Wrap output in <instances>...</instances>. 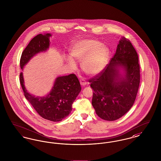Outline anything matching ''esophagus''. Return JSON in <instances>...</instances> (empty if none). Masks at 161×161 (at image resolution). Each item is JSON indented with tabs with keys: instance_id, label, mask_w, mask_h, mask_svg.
<instances>
[{
	"instance_id": "esophagus-1",
	"label": "esophagus",
	"mask_w": 161,
	"mask_h": 161,
	"mask_svg": "<svg viewBox=\"0 0 161 161\" xmlns=\"http://www.w3.org/2000/svg\"><path fill=\"white\" fill-rule=\"evenodd\" d=\"M80 84L81 86H85L86 85V82L84 79H80Z\"/></svg>"
}]
</instances>
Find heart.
I'll list each match as a JSON object with an SVG mask.
<instances>
[{
    "mask_svg": "<svg viewBox=\"0 0 161 161\" xmlns=\"http://www.w3.org/2000/svg\"><path fill=\"white\" fill-rule=\"evenodd\" d=\"M71 54L81 63L82 69L88 75L99 73L107 64L109 51L106 46L93 40L79 41L73 46ZM71 57L67 58V62L73 68L76 67L75 61Z\"/></svg>",
    "mask_w": 161,
    "mask_h": 161,
    "instance_id": "heart-1",
    "label": "heart"
}]
</instances>
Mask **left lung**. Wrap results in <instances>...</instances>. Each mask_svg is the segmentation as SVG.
Instances as JSON below:
<instances>
[{"label": "left lung", "mask_w": 161, "mask_h": 161, "mask_svg": "<svg viewBox=\"0 0 161 161\" xmlns=\"http://www.w3.org/2000/svg\"><path fill=\"white\" fill-rule=\"evenodd\" d=\"M123 70L124 73L120 72ZM138 55L128 39L122 37L110 63L89 80L93 90L92 106L98 117L114 121L132 107L140 84Z\"/></svg>", "instance_id": "obj_1"}]
</instances>
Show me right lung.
<instances>
[{
  "mask_svg": "<svg viewBox=\"0 0 161 161\" xmlns=\"http://www.w3.org/2000/svg\"><path fill=\"white\" fill-rule=\"evenodd\" d=\"M50 36L51 33L39 34L30 42L22 53V69L33 56L49 49ZM19 80L24 96L36 112L42 118L54 122L62 121L68 116L73 102L81 91L80 82L75 74L57 77L49 93L43 97H35L27 91L22 73H20Z\"/></svg>",
  "mask_w": 161,
  "mask_h": 161,
  "instance_id": "1",
  "label": "right lung"
}]
</instances>
